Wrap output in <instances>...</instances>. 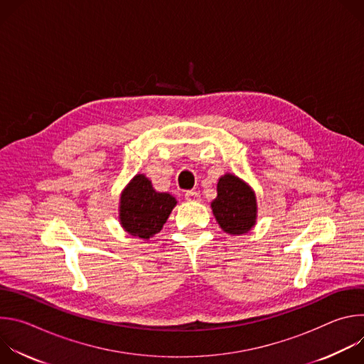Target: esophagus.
Returning <instances> with one entry per match:
<instances>
[{"label": "esophagus", "instance_id": "34e87169", "mask_svg": "<svg viewBox=\"0 0 364 364\" xmlns=\"http://www.w3.org/2000/svg\"><path fill=\"white\" fill-rule=\"evenodd\" d=\"M186 200H187V201H193V203L200 201V194H198L197 191L190 190V191H187V193H186Z\"/></svg>", "mask_w": 364, "mask_h": 364}]
</instances>
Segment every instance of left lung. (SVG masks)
I'll use <instances>...</instances> for the list:
<instances>
[{
	"label": "left lung",
	"instance_id": "obj_1",
	"mask_svg": "<svg viewBox=\"0 0 364 364\" xmlns=\"http://www.w3.org/2000/svg\"><path fill=\"white\" fill-rule=\"evenodd\" d=\"M212 210L222 230L232 236L249 233L257 219V201L253 188L235 174L226 173L218 181V196Z\"/></svg>",
	"mask_w": 364,
	"mask_h": 364
}]
</instances>
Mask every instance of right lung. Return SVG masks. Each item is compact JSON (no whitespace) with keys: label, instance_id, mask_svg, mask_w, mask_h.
Listing matches in <instances>:
<instances>
[{"label":"right lung","instance_id":"obj_1","mask_svg":"<svg viewBox=\"0 0 364 364\" xmlns=\"http://www.w3.org/2000/svg\"><path fill=\"white\" fill-rule=\"evenodd\" d=\"M176 204V197L157 191L148 177L136 174L121 193L119 225L131 236L148 240L161 232Z\"/></svg>","mask_w":364,"mask_h":364}]
</instances>
